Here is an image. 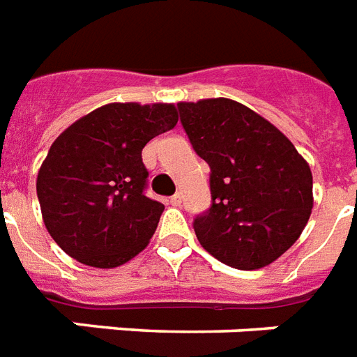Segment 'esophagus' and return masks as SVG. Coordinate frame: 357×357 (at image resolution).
I'll use <instances>...</instances> for the list:
<instances>
[{
    "instance_id": "34e87169",
    "label": "esophagus",
    "mask_w": 357,
    "mask_h": 357,
    "mask_svg": "<svg viewBox=\"0 0 357 357\" xmlns=\"http://www.w3.org/2000/svg\"><path fill=\"white\" fill-rule=\"evenodd\" d=\"M171 204V206H181L182 204V195L181 193H175L173 197H169V201H167Z\"/></svg>"
}]
</instances>
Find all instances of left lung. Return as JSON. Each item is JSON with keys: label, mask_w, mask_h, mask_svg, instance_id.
<instances>
[{"label": "left lung", "mask_w": 357, "mask_h": 357, "mask_svg": "<svg viewBox=\"0 0 357 357\" xmlns=\"http://www.w3.org/2000/svg\"><path fill=\"white\" fill-rule=\"evenodd\" d=\"M193 151L210 165L212 204L193 219L201 245L236 269H259L295 243L313 208V178L295 145L232 99L178 102Z\"/></svg>", "instance_id": "obj_1"}]
</instances>
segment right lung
<instances>
[{"mask_svg":"<svg viewBox=\"0 0 357 357\" xmlns=\"http://www.w3.org/2000/svg\"><path fill=\"white\" fill-rule=\"evenodd\" d=\"M176 121L173 105L110 102L53 142L36 195L45 228L66 255L110 269L147 247L164 204L145 195L142 149Z\"/></svg>","mask_w":357,"mask_h":357,"instance_id":"obj_1","label":"right lung"}]
</instances>
